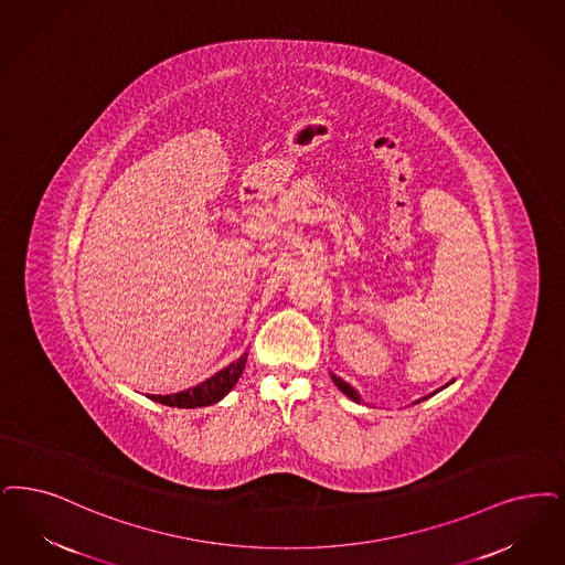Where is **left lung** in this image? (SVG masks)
<instances>
[{"label":"left lung","mask_w":565,"mask_h":565,"mask_svg":"<svg viewBox=\"0 0 565 565\" xmlns=\"http://www.w3.org/2000/svg\"><path fill=\"white\" fill-rule=\"evenodd\" d=\"M330 376H332V381H334V384H337V386H339L340 391H342V393H344V395H347V397H349V399H353V402H355V404H362V397H360V393H358V391H355V388H353V386H351V384L347 383V381H342V379H340V376H337V374H334V372H330ZM451 383H454V381H450V383L444 384V386H441V388H437V391H433V393H430V395H435V393H439V391H444V388H446V386H450ZM430 395H427V397H420V399H416V402H414V404H420V402H425V399H429Z\"/></svg>","instance_id":"8db88e82"}]
</instances>
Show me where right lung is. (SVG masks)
I'll list each match as a JSON object with an SVG mask.
<instances>
[{
	"instance_id": "obj_1",
	"label": "right lung",
	"mask_w": 565,
	"mask_h": 565,
	"mask_svg": "<svg viewBox=\"0 0 565 565\" xmlns=\"http://www.w3.org/2000/svg\"><path fill=\"white\" fill-rule=\"evenodd\" d=\"M248 353H244L239 360L228 363L221 372H216L214 376L205 379L203 383L195 384L181 393H172V395H153L151 399L170 407H203L212 406L216 402H221L226 393L235 386L239 381V376L244 374Z\"/></svg>"
}]
</instances>
